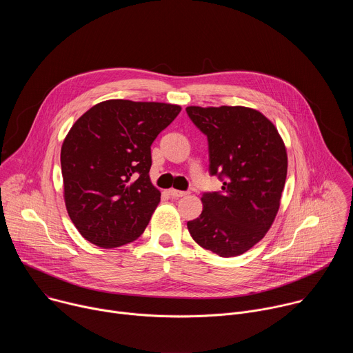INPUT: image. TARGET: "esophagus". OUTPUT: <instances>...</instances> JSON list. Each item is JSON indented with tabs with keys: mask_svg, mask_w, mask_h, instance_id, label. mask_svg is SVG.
Wrapping results in <instances>:
<instances>
[{
	"mask_svg": "<svg viewBox=\"0 0 353 353\" xmlns=\"http://www.w3.org/2000/svg\"><path fill=\"white\" fill-rule=\"evenodd\" d=\"M169 194H170L173 198H180V196H184L187 192H185V191H180V190L170 188V190H169Z\"/></svg>",
	"mask_w": 353,
	"mask_h": 353,
	"instance_id": "34e87169",
	"label": "esophagus"
}]
</instances>
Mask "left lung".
<instances>
[{"label": "left lung", "instance_id": "1", "mask_svg": "<svg viewBox=\"0 0 353 353\" xmlns=\"http://www.w3.org/2000/svg\"><path fill=\"white\" fill-rule=\"evenodd\" d=\"M188 117L208 138L210 173L221 192L201 198L203 212L187 222L191 237L219 257H236L272 226L288 173V154L276 127L244 106H188Z\"/></svg>", "mask_w": 353, "mask_h": 353}]
</instances>
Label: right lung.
I'll list each match as a JSON object with an SVG mask.
<instances>
[{
  "mask_svg": "<svg viewBox=\"0 0 353 353\" xmlns=\"http://www.w3.org/2000/svg\"><path fill=\"white\" fill-rule=\"evenodd\" d=\"M179 105L105 100L71 127L61 146L67 212L88 241L114 248L137 240L161 203L149 177L150 145Z\"/></svg>",
  "mask_w": 353,
  "mask_h": 353,
  "instance_id": "obj_1",
  "label": "right lung"
}]
</instances>
